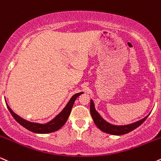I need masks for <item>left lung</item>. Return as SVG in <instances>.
Returning a JSON list of instances; mask_svg holds the SVG:
<instances>
[{
    "label": "left lung",
    "instance_id": "1",
    "mask_svg": "<svg viewBox=\"0 0 161 161\" xmlns=\"http://www.w3.org/2000/svg\"><path fill=\"white\" fill-rule=\"evenodd\" d=\"M90 114H91V116L92 119H93V121L95 123L96 126L99 130H101L102 131L104 132V133L111 134V135L114 136L124 135V134H126L130 133V132L133 131V130L136 129L138 126H140L146 120V118H148L149 115H147L146 117H145L142 120L134 122L133 124H126V125H114V124H111L110 123L107 122L106 120H104L102 118V116L99 114V112L96 110L95 105H94L93 101L92 99H90Z\"/></svg>",
    "mask_w": 161,
    "mask_h": 161
}]
</instances>
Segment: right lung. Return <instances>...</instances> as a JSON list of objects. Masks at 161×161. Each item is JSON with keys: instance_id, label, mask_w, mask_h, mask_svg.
<instances>
[{"instance_id": "right-lung-1", "label": "right lung", "mask_w": 161, "mask_h": 161, "mask_svg": "<svg viewBox=\"0 0 161 161\" xmlns=\"http://www.w3.org/2000/svg\"><path fill=\"white\" fill-rule=\"evenodd\" d=\"M82 93H84V92H77V93L75 94V95L70 99L69 102L68 103L67 105H66V106L64 108L63 110H62L58 115H56L52 120H50V122H47V124H38V123L30 122L28 121V120H25V119L22 118L21 117L19 116V115H17L15 112H13V111L9 108L7 103H6V105H7V108H8L9 112L12 114V116L14 118L15 120H16L20 125H22L23 127L25 128V129L30 130V131L35 133H53V132L57 131V130H59L60 128L65 124L68 118H69L70 113H71V108H72L75 101L76 100L77 98L79 96H80Z\"/></svg>"}]
</instances>
